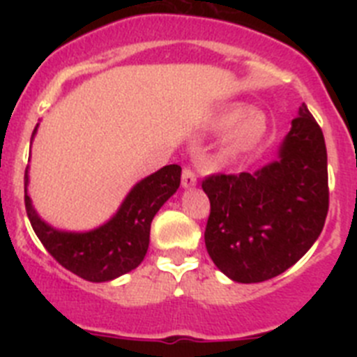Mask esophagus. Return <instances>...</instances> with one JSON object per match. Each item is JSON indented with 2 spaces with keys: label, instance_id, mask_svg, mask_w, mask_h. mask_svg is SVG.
<instances>
[{
  "label": "esophagus",
  "instance_id": "obj_1",
  "mask_svg": "<svg viewBox=\"0 0 357 357\" xmlns=\"http://www.w3.org/2000/svg\"><path fill=\"white\" fill-rule=\"evenodd\" d=\"M182 185L184 188H195L197 185V175L191 168H184V172H182Z\"/></svg>",
  "mask_w": 357,
  "mask_h": 357
}]
</instances>
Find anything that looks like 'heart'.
Listing matches in <instances>:
<instances>
[{
    "mask_svg": "<svg viewBox=\"0 0 357 357\" xmlns=\"http://www.w3.org/2000/svg\"><path fill=\"white\" fill-rule=\"evenodd\" d=\"M216 128H229L223 139L222 155L225 159L238 157L245 151L252 150L255 144L266 135L268 119L266 114L259 109H247V107H230L216 116L214 119Z\"/></svg>",
    "mask_w": 357,
    "mask_h": 357,
    "instance_id": "1",
    "label": "heart"
}]
</instances>
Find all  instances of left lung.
<instances>
[{"label": "left lung", "mask_w": 357, "mask_h": 357, "mask_svg": "<svg viewBox=\"0 0 357 357\" xmlns=\"http://www.w3.org/2000/svg\"><path fill=\"white\" fill-rule=\"evenodd\" d=\"M206 247L229 279L263 282L313 247L329 211L326 139L302 103L279 159L255 173L209 175Z\"/></svg>", "instance_id": "8db88e82"}]
</instances>
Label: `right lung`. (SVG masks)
I'll return each instance as SVG.
<instances>
[{"label":"right lung","mask_w":357,"mask_h":357,"mask_svg":"<svg viewBox=\"0 0 357 357\" xmlns=\"http://www.w3.org/2000/svg\"><path fill=\"white\" fill-rule=\"evenodd\" d=\"M181 173L182 168L178 164L164 166L132 188L118 213L109 222L89 232H66L53 229L36 213L26 193V168L24 206L28 220L44 248L66 270L91 282L112 280L132 272L144 259L150 243L151 220L164 206V202L178 189Z\"/></svg>","instance_id":"right-lung-1"}]
</instances>
